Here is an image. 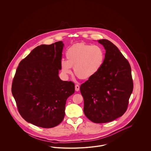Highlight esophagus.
<instances>
[{
    "label": "esophagus",
    "mask_w": 151,
    "mask_h": 151,
    "mask_svg": "<svg viewBox=\"0 0 151 151\" xmlns=\"http://www.w3.org/2000/svg\"><path fill=\"white\" fill-rule=\"evenodd\" d=\"M79 89H80V86H79V85L76 84L75 85V91H79Z\"/></svg>",
    "instance_id": "obj_1"
}]
</instances>
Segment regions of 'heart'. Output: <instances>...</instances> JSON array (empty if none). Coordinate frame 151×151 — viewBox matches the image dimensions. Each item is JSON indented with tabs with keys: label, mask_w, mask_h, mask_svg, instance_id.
Returning <instances> with one entry per match:
<instances>
[{
	"label": "heart",
	"mask_w": 151,
	"mask_h": 151,
	"mask_svg": "<svg viewBox=\"0 0 151 151\" xmlns=\"http://www.w3.org/2000/svg\"><path fill=\"white\" fill-rule=\"evenodd\" d=\"M66 60H62L60 67L65 75L71 73V67L76 76L80 79H88L97 74L102 68L105 60V52L97 45L75 43L65 52Z\"/></svg>",
	"instance_id": "heart-1"
}]
</instances>
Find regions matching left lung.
Here are the masks:
<instances>
[{
    "label": "left lung",
    "instance_id": "1",
    "mask_svg": "<svg viewBox=\"0 0 151 151\" xmlns=\"http://www.w3.org/2000/svg\"><path fill=\"white\" fill-rule=\"evenodd\" d=\"M106 50L103 65L99 72L83 83L84 113L96 123L114 121L126 111L133 91L131 68L118 47L108 40H99Z\"/></svg>",
    "mask_w": 151,
    "mask_h": 151
}]
</instances>
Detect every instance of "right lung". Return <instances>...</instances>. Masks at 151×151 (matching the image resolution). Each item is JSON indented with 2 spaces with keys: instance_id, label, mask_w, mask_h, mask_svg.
Returning a JSON list of instances; mask_svg holds the SVG:
<instances>
[{
  "instance_id": "obj_1",
  "label": "right lung",
  "mask_w": 151,
  "mask_h": 151,
  "mask_svg": "<svg viewBox=\"0 0 151 151\" xmlns=\"http://www.w3.org/2000/svg\"><path fill=\"white\" fill-rule=\"evenodd\" d=\"M63 43L58 41L36 47L20 62L12 84L18 111L27 122L52 128L64 119L68 97L75 84L58 76Z\"/></svg>"
}]
</instances>
